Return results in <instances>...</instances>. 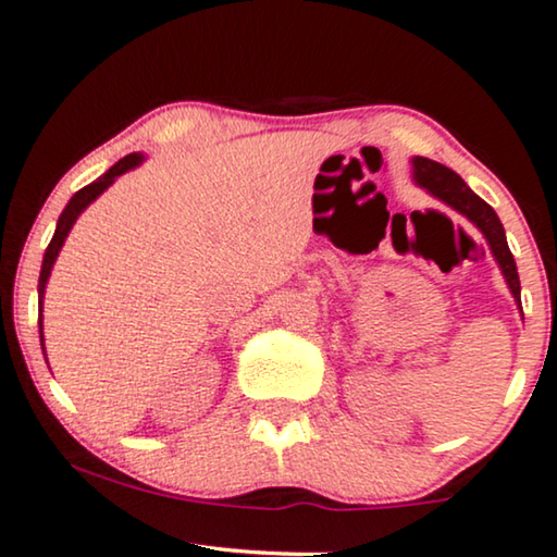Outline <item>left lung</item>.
I'll return each instance as SVG.
<instances>
[{"instance_id":"1","label":"left lung","mask_w":557,"mask_h":557,"mask_svg":"<svg viewBox=\"0 0 557 557\" xmlns=\"http://www.w3.org/2000/svg\"><path fill=\"white\" fill-rule=\"evenodd\" d=\"M411 166H413V182L424 186L429 194H434L438 201L449 203L454 211L465 214L469 222L484 234V239H487L492 255H495L499 270H503V275L507 280V287H510V293L515 295L517 308L522 310L517 264L510 247H507L505 226L495 214V209H492L484 199L476 197V194L465 184V178H461L457 171L444 166V163H436L432 159H424V156H417V159L411 161Z\"/></svg>"}]
</instances>
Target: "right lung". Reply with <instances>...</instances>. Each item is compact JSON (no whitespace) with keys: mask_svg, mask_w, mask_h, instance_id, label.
Here are the masks:
<instances>
[{"mask_svg":"<svg viewBox=\"0 0 557 557\" xmlns=\"http://www.w3.org/2000/svg\"><path fill=\"white\" fill-rule=\"evenodd\" d=\"M140 161H144V156H140V153H128V156H125V159H121L119 163H115V166L108 169L106 174L98 178V182L83 186V189L77 191L75 197L67 201V207L62 209V214H60V219H58V230H54L50 245H47V249H45L42 270H40V285H37V295H40V318H37V323H40V343H42V350H45V338H42V297H45V285H47V280H50L52 264H54V260H58L62 245H65V237L70 234V230H73L75 219L81 216L83 211H85V207H88L90 201H96V199L100 197V194H103V191L108 189V186H111V184L115 182V178H119L121 174H125V171L136 169Z\"/></svg>","mask_w":557,"mask_h":557,"instance_id":"add662e5","label":"right lung"}]
</instances>
